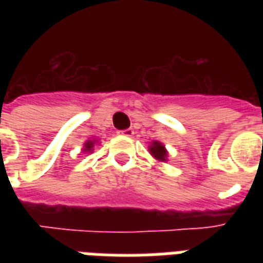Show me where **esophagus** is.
I'll return each instance as SVG.
<instances>
[{"label": "esophagus", "instance_id": "34e87169", "mask_svg": "<svg viewBox=\"0 0 263 263\" xmlns=\"http://www.w3.org/2000/svg\"><path fill=\"white\" fill-rule=\"evenodd\" d=\"M120 134L124 136H132L134 135V129L132 128H128V129H124V131H120Z\"/></svg>", "mask_w": 263, "mask_h": 263}]
</instances>
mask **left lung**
Returning a JSON list of instances; mask_svg holds the SVG:
<instances>
[{
  "instance_id": "left-lung-1",
  "label": "left lung",
  "mask_w": 263,
  "mask_h": 263,
  "mask_svg": "<svg viewBox=\"0 0 263 263\" xmlns=\"http://www.w3.org/2000/svg\"><path fill=\"white\" fill-rule=\"evenodd\" d=\"M148 152L153 156V158H156L158 162H166L168 161V150L165 147V144L158 142V140H153L150 146H148Z\"/></svg>"
}]
</instances>
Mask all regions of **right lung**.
Segmentation results:
<instances>
[{"mask_svg": "<svg viewBox=\"0 0 263 263\" xmlns=\"http://www.w3.org/2000/svg\"><path fill=\"white\" fill-rule=\"evenodd\" d=\"M97 143H98V140L97 139L87 140V142L83 144V152L84 153H92V148H94V146Z\"/></svg>", "mask_w": 263, "mask_h": 263, "instance_id": "obj_1", "label": "right lung"}]
</instances>
